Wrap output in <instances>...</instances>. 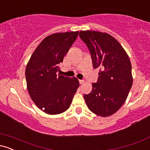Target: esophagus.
Instances as JSON below:
<instances>
[{
	"label": "esophagus",
	"instance_id": "obj_1",
	"mask_svg": "<svg viewBox=\"0 0 150 150\" xmlns=\"http://www.w3.org/2000/svg\"><path fill=\"white\" fill-rule=\"evenodd\" d=\"M79 82H80V84H81V85H82V84H83L84 82H85V81L82 80H79Z\"/></svg>",
	"mask_w": 150,
	"mask_h": 150
}]
</instances>
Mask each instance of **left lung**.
<instances>
[{
    "mask_svg": "<svg viewBox=\"0 0 150 150\" xmlns=\"http://www.w3.org/2000/svg\"><path fill=\"white\" fill-rule=\"evenodd\" d=\"M80 39L90 51L94 69H99L97 82L84 98L89 109L107 117L124 104L132 85L130 58L114 37L97 31H80Z\"/></svg>",
    "mask_w": 150,
    "mask_h": 150,
    "instance_id": "obj_1",
    "label": "left lung"
}]
</instances>
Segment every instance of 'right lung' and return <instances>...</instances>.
<instances>
[{
    "label": "right lung",
    "instance_id": "add662e5",
    "mask_svg": "<svg viewBox=\"0 0 150 150\" xmlns=\"http://www.w3.org/2000/svg\"><path fill=\"white\" fill-rule=\"evenodd\" d=\"M78 32L56 33L46 37L32 53L26 67L30 97L37 107L47 114H59L66 111L80 86L76 77L56 74Z\"/></svg>",
    "mask_w": 150,
    "mask_h": 150
}]
</instances>
